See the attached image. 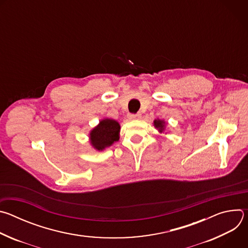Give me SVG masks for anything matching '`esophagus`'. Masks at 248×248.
Segmentation results:
<instances>
[{
  "label": "esophagus",
  "mask_w": 248,
  "mask_h": 248,
  "mask_svg": "<svg viewBox=\"0 0 248 248\" xmlns=\"http://www.w3.org/2000/svg\"><path fill=\"white\" fill-rule=\"evenodd\" d=\"M128 118L130 120H138V119L141 118V115L139 113H137V114H128Z\"/></svg>",
  "instance_id": "1"
}]
</instances>
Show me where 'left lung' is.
Segmentation results:
<instances>
[{
    "instance_id": "obj_1",
    "label": "left lung",
    "mask_w": 248,
    "mask_h": 248,
    "mask_svg": "<svg viewBox=\"0 0 248 248\" xmlns=\"http://www.w3.org/2000/svg\"><path fill=\"white\" fill-rule=\"evenodd\" d=\"M154 125H155V127L159 128L160 131H163V129L165 127V123L163 121H160V120H155L154 121Z\"/></svg>"
}]
</instances>
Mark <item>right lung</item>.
<instances>
[{
  "instance_id": "1",
  "label": "right lung",
  "mask_w": 248,
  "mask_h": 248,
  "mask_svg": "<svg viewBox=\"0 0 248 248\" xmlns=\"http://www.w3.org/2000/svg\"><path fill=\"white\" fill-rule=\"evenodd\" d=\"M120 124L118 122L106 119L90 132L91 144L97 150H103L106 147L111 146L114 142L119 140Z\"/></svg>"
}]
</instances>
